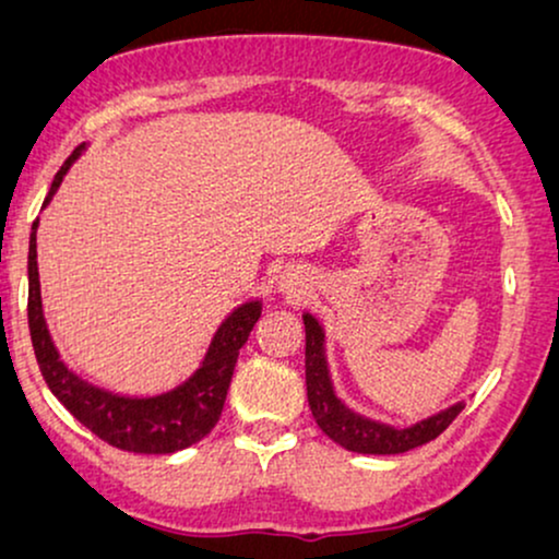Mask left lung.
Returning a JSON list of instances; mask_svg holds the SVG:
<instances>
[{
	"instance_id": "obj_1",
	"label": "left lung",
	"mask_w": 559,
	"mask_h": 559,
	"mask_svg": "<svg viewBox=\"0 0 559 559\" xmlns=\"http://www.w3.org/2000/svg\"><path fill=\"white\" fill-rule=\"evenodd\" d=\"M306 323V389L308 406H311L316 425L326 432L334 443L355 453H376V456H389V453H404L412 448L430 443L445 430L459 412L464 409V402L448 406L438 412L436 417H427L423 423L412 427H396L373 423L355 412H349L340 399L334 396L332 381H329L326 357H323V332L313 316H302Z\"/></svg>"
}]
</instances>
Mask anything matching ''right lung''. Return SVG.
Wrapping results in <instances>:
<instances>
[{"mask_svg":"<svg viewBox=\"0 0 559 559\" xmlns=\"http://www.w3.org/2000/svg\"><path fill=\"white\" fill-rule=\"evenodd\" d=\"M82 144L67 157L59 174L53 176L44 206L51 202L53 191L59 189L61 178L69 170L74 157L80 155ZM36 227L33 223L31 248H27V326H31L33 353H36L40 376L51 394L61 404L108 445L132 453H174L202 440L223 415V404L230 389L233 370H236L238 349L243 347L253 323L261 316V302H246L219 323L215 340L202 368L189 381L168 391V394L150 399L116 396L82 381L59 360L57 347L48 336L44 308H40L38 285V261H36Z\"/></svg>","mask_w":559,"mask_h":559,"instance_id":"1","label":"right lung"}]
</instances>
